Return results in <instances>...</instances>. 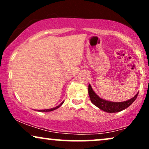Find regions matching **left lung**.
Masks as SVG:
<instances>
[{"mask_svg":"<svg viewBox=\"0 0 149 149\" xmlns=\"http://www.w3.org/2000/svg\"><path fill=\"white\" fill-rule=\"evenodd\" d=\"M88 93L92 103L98 107L99 109H100L101 110L107 113H117L129 107L136 100L139 92L130 100L122 102H109V101L104 100L103 99L100 98L94 92V90L91 88V85L90 84L88 85Z\"/></svg>","mask_w":149,"mask_h":149,"instance_id":"obj_1","label":"left lung"}]
</instances>
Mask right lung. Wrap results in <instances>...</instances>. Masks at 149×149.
Masks as SVG:
<instances>
[{
	"instance_id": "1",
	"label": "right lung",
	"mask_w": 149,
	"mask_h": 149,
	"mask_svg": "<svg viewBox=\"0 0 149 149\" xmlns=\"http://www.w3.org/2000/svg\"><path fill=\"white\" fill-rule=\"evenodd\" d=\"M63 103H64V102H61V103L59 104V106H57V107H54V108H52V109H44V110H38V111H40V112H49V111H52L55 110V109H57L59 107H60L63 104Z\"/></svg>"
}]
</instances>
